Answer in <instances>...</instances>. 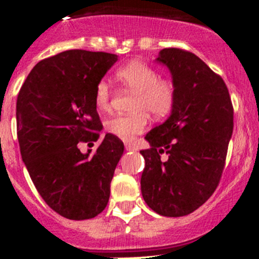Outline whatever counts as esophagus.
<instances>
[{
	"instance_id": "1",
	"label": "esophagus",
	"mask_w": 259,
	"mask_h": 259,
	"mask_svg": "<svg viewBox=\"0 0 259 259\" xmlns=\"http://www.w3.org/2000/svg\"><path fill=\"white\" fill-rule=\"evenodd\" d=\"M125 149L126 150H137V146H135L134 144H130V143H125Z\"/></svg>"
}]
</instances>
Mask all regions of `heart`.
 Here are the masks:
<instances>
[{"instance_id":"heart-1","label":"heart","mask_w":259,"mask_h":259,"mask_svg":"<svg viewBox=\"0 0 259 259\" xmlns=\"http://www.w3.org/2000/svg\"><path fill=\"white\" fill-rule=\"evenodd\" d=\"M115 79L122 88L135 93L130 110L125 115H113L105 120V130L119 139H134L144 132L149 114L163 117L173 109L177 99V85L169 77L159 76L158 70L143 61H130L119 67ZM111 90L105 81H99L94 91V103L99 111H108L111 106Z\"/></svg>"}]
</instances>
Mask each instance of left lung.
Returning <instances> with one entry per match:
<instances>
[{
  "label": "left lung",
  "mask_w": 259,
  "mask_h": 259,
  "mask_svg": "<svg viewBox=\"0 0 259 259\" xmlns=\"http://www.w3.org/2000/svg\"><path fill=\"white\" fill-rule=\"evenodd\" d=\"M158 61L170 70L177 99L169 119L146 134L151 146L140 151L145 160L140 187L149 208L183 217L204 204L221 182L233 105L223 79L193 52L163 49Z\"/></svg>",
  "instance_id": "8db88e82"
}]
</instances>
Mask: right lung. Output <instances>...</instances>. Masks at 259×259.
Instances as JSON below:
<instances>
[{"label": "right lung", "instance_id": "right-lung-1", "mask_svg": "<svg viewBox=\"0 0 259 259\" xmlns=\"http://www.w3.org/2000/svg\"><path fill=\"white\" fill-rule=\"evenodd\" d=\"M117 56L67 50L41 60L17 96V138L22 160L46 204L72 221L90 219L105 209L110 183L124 144L106 134L91 154L103 127L94 91Z\"/></svg>", "mask_w": 259, "mask_h": 259}]
</instances>
